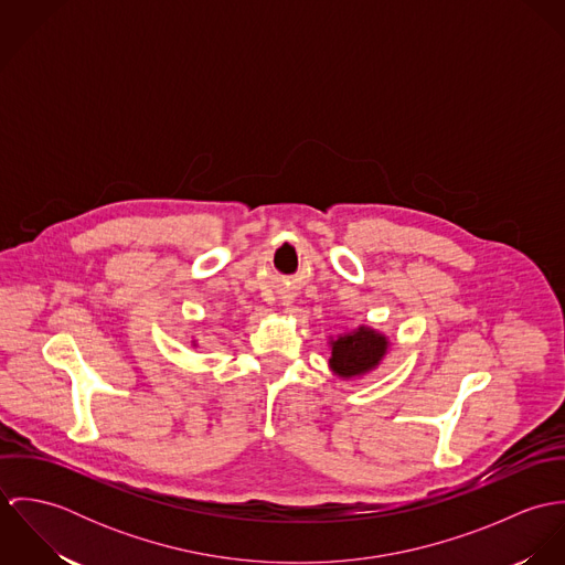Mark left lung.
Here are the masks:
<instances>
[{
    "label": "left lung",
    "instance_id": "8db88e82",
    "mask_svg": "<svg viewBox=\"0 0 565 565\" xmlns=\"http://www.w3.org/2000/svg\"><path fill=\"white\" fill-rule=\"evenodd\" d=\"M328 345V365L332 374L343 381H350L361 379L379 367V363L390 350V337L370 326H359L354 330L337 334L334 339L330 337Z\"/></svg>",
    "mask_w": 565,
    "mask_h": 565
}]
</instances>
